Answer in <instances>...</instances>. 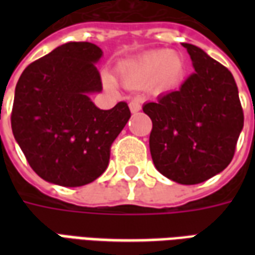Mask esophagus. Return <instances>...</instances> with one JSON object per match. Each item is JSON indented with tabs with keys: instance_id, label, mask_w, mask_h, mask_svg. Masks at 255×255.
I'll return each mask as SVG.
<instances>
[{
	"instance_id": "obj_1",
	"label": "esophagus",
	"mask_w": 255,
	"mask_h": 255,
	"mask_svg": "<svg viewBox=\"0 0 255 255\" xmlns=\"http://www.w3.org/2000/svg\"><path fill=\"white\" fill-rule=\"evenodd\" d=\"M129 109H131L132 113H136V112H139L142 109V105H140V102H139L138 100H132L129 102Z\"/></svg>"
}]
</instances>
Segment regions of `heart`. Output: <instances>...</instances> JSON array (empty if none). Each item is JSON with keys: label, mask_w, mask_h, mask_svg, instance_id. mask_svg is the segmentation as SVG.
I'll list each match as a JSON object with an SVG mask.
<instances>
[{"label": "heart", "mask_w": 255, "mask_h": 255, "mask_svg": "<svg viewBox=\"0 0 255 255\" xmlns=\"http://www.w3.org/2000/svg\"><path fill=\"white\" fill-rule=\"evenodd\" d=\"M183 68L182 57L176 53L154 50L126 65L122 78L124 83L132 87H143L153 82L157 87H166L182 76Z\"/></svg>", "instance_id": "1"}]
</instances>
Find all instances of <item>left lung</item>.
<instances>
[{"instance_id":"left-lung-1","label":"left lung","mask_w":255,"mask_h":255,"mask_svg":"<svg viewBox=\"0 0 255 255\" xmlns=\"http://www.w3.org/2000/svg\"><path fill=\"white\" fill-rule=\"evenodd\" d=\"M195 72L182 87L144 104L150 153L160 173L198 184L224 171L235 154L243 109L232 73L202 49L183 43Z\"/></svg>"}]
</instances>
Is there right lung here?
<instances>
[{
	"mask_svg": "<svg viewBox=\"0 0 255 255\" xmlns=\"http://www.w3.org/2000/svg\"><path fill=\"white\" fill-rule=\"evenodd\" d=\"M90 42H68L25 68L10 115L14 139L30 166L46 182L79 187L94 182L109 164L111 146L131 112L127 102L98 109L89 94L102 90Z\"/></svg>",
	"mask_w": 255,
	"mask_h": 255,
	"instance_id": "obj_1",
	"label": "right lung"
}]
</instances>
